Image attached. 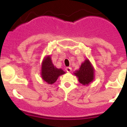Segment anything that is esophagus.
Returning a JSON list of instances; mask_svg holds the SVG:
<instances>
[{
  "label": "esophagus",
  "instance_id": "34e87169",
  "mask_svg": "<svg viewBox=\"0 0 127 127\" xmlns=\"http://www.w3.org/2000/svg\"><path fill=\"white\" fill-rule=\"evenodd\" d=\"M65 70L67 72H71L72 70V68L71 67H67V68L65 69Z\"/></svg>",
  "mask_w": 127,
  "mask_h": 127
}]
</instances>
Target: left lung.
Segmentation results:
<instances>
[{"mask_svg": "<svg viewBox=\"0 0 127 127\" xmlns=\"http://www.w3.org/2000/svg\"><path fill=\"white\" fill-rule=\"evenodd\" d=\"M74 75L77 76L79 83L82 85H88L93 81L94 79V69L89 60H85L79 70L75 72Z\"/></svg>", "mask_w": 127, "mask_h": 127, "instance_id": "8db88e82", "label": "left lung"}]
</instances>
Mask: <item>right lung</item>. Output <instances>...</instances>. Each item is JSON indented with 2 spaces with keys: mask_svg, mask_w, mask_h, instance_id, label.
Here are the masks:
<instances>
[{
  "mask_svg": "<svg viewBox=\"0 0 127 127\" xmlns=\"http://www.w3.org/2000/svg\"><path fill=\"white\" fill-rule=\"evenodd\" d=\"M41 77L42 79L48 84L52 85L57 81L58 77L65 74L62 69H58L53 64L50 56H47L44 58L41 67Z\"/></svg>",
  "mask_w": 127,
  "mask_h": 127,
  "instance_id": "obj_1",
  "label": "right lung"
}]
</instances>
